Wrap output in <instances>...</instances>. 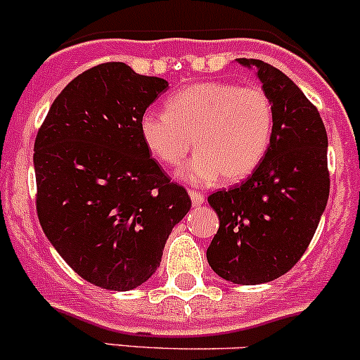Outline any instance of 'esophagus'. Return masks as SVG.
<instances>
[{
  "label": "esophagus",
  "mask_w": 360,
  "mask_h": 360,
  "mask_svg": "<svg viewBox=\"0 0 360 360\" xmlns=\"http://www.w3.org/2000/svg\"><path fill=\"white\" fill-rule=\"evenodd\" d=\"M188 195H191L192 205H194V206H201L202 202H205V195H202L201 192H198V191H188Z\"/></svg>",
  "instance_id": "esophagus-1"
}]
</instances>
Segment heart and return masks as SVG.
Listing matches in <instances>:
<instances>
[{"label":"heart","mask_w":360,"mask_h":360,"mask_svg":"<svg viewBox=\"0 0 360 360\" xmlns=\"http://www.w3.org/2000/svg\"><path fill=\"white\" fill-rule=\"evenodd\" d=\"M139 128L147 150L166 166H180L199 150L181 172L185 180L240 181L269 153L274 105L258 86L202 81L173 94L166 112L146 110Z\"/></svg>","instance_id":"obj_1"}]
</instances>
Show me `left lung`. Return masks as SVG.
<instances>
[{
    "mask_svg": "<svg viewBox=\"0 0 360 360\" xmlns=\"http://www.w3.org/2000/svg\"><path fill=\"white\" fill-rule=\"evenodd\" d=\"M274 105V133L265 159L240 185L207 198L220 227L206 251L211 269L234 284H262L284 276L303 257L329 198L328 133L317 107L295 83L255 58Z\"/></svg>",
    "mask_w": 360,
    "mask_h": 360,
    "instance_id": "1",
    "label": "left lung"
}]
</instances>
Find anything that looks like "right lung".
<instances>
[{"label":"right lung","instance_id":"obj_1","mask_svg":"<svg viewBox=\"0 0 360 360\" xmlns=\"http://www.w3.org/2000/svg\"><path fill=\"white\" fill-rule=\"evenodd\" d=\"M166 88L123 62L95 65L60 91L36 135L43 232L77 276L102 290L146 283L192 206L140 136V116Z\"/></svg>","mask_w":360,"mask_h":360}]
</instances>
